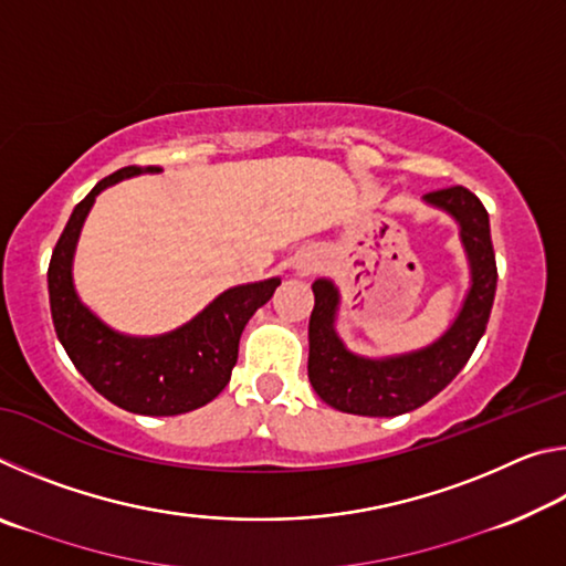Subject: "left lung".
Returning <instances> with one entry per match:
<instances>
[{
  "instance_id": "left-lung-1",
  "label": "left lung",
  "mask_w": 566,
  "mask_h": 566,
  "mask_svg": "<svg viewBox=\"0 0 566 566\" xmlns=\"http://www.w3.org/2000/svg\"><path fill=\"white\" fill-rule=\"evenodd\" d=\"M427 202L447 209L459 227L472 264V290L442 339L397 359H361L342 347L334 334L337 290L317 280L310 317V381L329 407L361 417H397L427 405L452 381L472 357L490 322L496 292V260L490 214L467 187L429 191Z\"/></svg>"
}]
</instances>
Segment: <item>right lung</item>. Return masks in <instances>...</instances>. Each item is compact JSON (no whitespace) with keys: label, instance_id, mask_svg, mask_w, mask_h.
<instances>
[{"label":"right lung","instance_id":"right-lung-1","mask_svg":"<svg viewBox=\"0 0 566 566\" xmlns=\"http://www.w3.org/2000/svg\"><path fill=\"white\" fill-rule=\"evenodd\" d=\"M159 167H124L104 177L66 222L50 260V306L54 332L82 377L104 399L134 415L171 417L205 407L229 385L239 337L249 317L270 302L280 280L234 286L185 327L155 339L112 332L84 310L72 286V254L94 197L104 187Z\"/></svg>","mask_w":566,"mask_h":566}]
</instances>
